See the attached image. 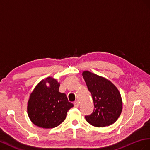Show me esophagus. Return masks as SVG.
Returning a JSON list of instances; mask_svg holds the SVG:
<instances>
[{
    "instance_id": "obj_1",
    "label": "esophagus",
    "mask_w": 150,
    "mask_h": 150,
    "mask_svg": "<svg viewBox=\"0 0 150 150\" xmlns=\"http://www.w3.org/2000/svg\"><path fill=\"white\" fill-rule=\"evenodd\" d=\"M74 106L75 107V108H79V103L78 101H75V102H74Z\"/></svg>"
}]
</instances>
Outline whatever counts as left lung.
Wrapping results in <instances>:
<instances>
[{
    "instance_id": "obj_1",
    "label": "left lung",
    "mask_w": 150,
    "mask_h": 150,
    "mask_svg": "<svg viewBox=\"0 0 150 150\" xmlns=\"http://www.w3.org/2000/svg\"><path fill=\"white\" fill-rule=\"evenodd\" d=\"M82 75L94 106L92 113L85 116L86 121L96 127H105L114 123L122 108L117 88L109 80L90 71H83Z\"/></svg>"
}]
</instances>
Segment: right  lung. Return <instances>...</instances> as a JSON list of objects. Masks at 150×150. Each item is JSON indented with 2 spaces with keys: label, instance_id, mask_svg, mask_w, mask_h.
I'll list each match as a JSON object with an SVG mask.
<instances>
[{
  "label": "right lung",
  "instance_id": "right-lung-1",
  "mask_svg": "<svg viewBox=\"0 0 150 150\" xmlns=\"http://www.w3.org/2000/svg\"><path fill=\"white\" fill-rule=\"evenodd\" d=\"M50 84L48 88L45 83ZM59 83L48 77L42 80L29 98L28 114L33 124L42 128H53L65 120L74 104L68 102L65 93L59 91Z\"/></svg>",
  "mask_w": 150,
  "mask_h": 150
}]
</instances>
